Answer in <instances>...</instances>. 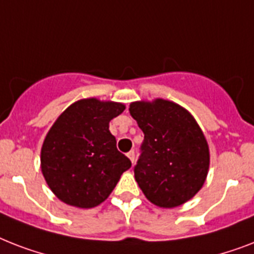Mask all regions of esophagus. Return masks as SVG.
<instances>
[{
  "label": "esophagus",
  "mask_w": 254,
  "mask_h": 254,
  "mask_svg": "<svg viewBox=\"0 0 254 254\" xmlns=\"http://www.w3.org/2000/svg\"><path fill=\"white\" fill-rule=\"evenodd\" d=\"M127 158H129V159H130V162L131 163H134V159H135V154H134V151H133V150H130V151H129V153H127Z\"/></svg>",
  "instance_id": "1"
}]
</instances>
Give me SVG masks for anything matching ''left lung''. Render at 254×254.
<instances>
[{"instance_id": "obj_1", "label": "left lung", "mask_w": 254, "mask_h": 254, "mask_svg": "<svg viewBox=\"0 0 254 254\" xmlns=\"http://www.w3.org/2000/svg\"><path fill=\"white\" fill-rule=\"evenodd\" d=\"M131 117L145 134L134 178L153 204L174 208L192 199L209 169L203 130L187 109L169 100L134 101Z\"/></svg>"}]
</instances>
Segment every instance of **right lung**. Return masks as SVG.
<instances>
[{
  "mask_svg": "<svg viewBox=\"0 0 254 254\" xmlns=\"http://www.w3.org/2000/svg\"><path fill=\"white\" fill-rule=\"evenodd\" d=\"M125 105L95 97L71 104L46 134L41 150L42 174L63 203L93 208L107 199L130 159L116 147L111 120Z\"/></svg>",
  "mask_w": 254,
  "mask_h": 254,
  "instance_id": "1",
  "label": "right lung"
}]
</instances>
